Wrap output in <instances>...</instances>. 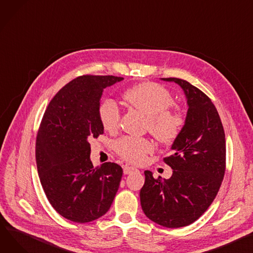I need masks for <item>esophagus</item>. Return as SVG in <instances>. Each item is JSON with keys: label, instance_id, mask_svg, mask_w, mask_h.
I'll use <instances>...</instances> for the list:
<instances>
[{"label": "esophagus", "instance_id": "esophagus-1", "mask_svg": "<svg viewBox=\"0 0 253 253\" xmlns=\"http://www.w3.org/2000/svg\"><path fill=\"white\" fill-rule=\"evenodd\" d=\"M133 172H138V170L135 169V168H133V167H128V166L124 167V174L125 175H129Z\"/></svg>", "mask_w": 253, "mask_h": 253}]
</instances>
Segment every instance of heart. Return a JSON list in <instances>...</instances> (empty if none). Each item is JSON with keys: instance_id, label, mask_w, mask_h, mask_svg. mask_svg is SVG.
I'll return each instance as SVG.
<instances>
[{"instance_id": "b5f03b06", "label": "heart", "mask_w": 253, "mask_h": 253, "mask_svg": "<svg viewBox=\"0 0 253 253\" xmlns=\"http://www.w3.org/2000/svg\"><path fill=\"white\" fill-rule=\"evenodd\" d=\"M122 97L131 108L146 117V129L159 142L173 143L181 134L185 121L182 115L172 107V93L158 83L144 81L127 88ZM98 120L107 131L119 127L120 110L111 100H104L97 108ZM116 153L123 159L141 164L154 151V144L146 138L123 137L115 143Z\"/></svg>"}]
</instances>
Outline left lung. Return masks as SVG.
I'll list each match as a JSON object with an SVG mask.
<instances>
[{"label":"left lung","mask_w":253,"mask_h":253,"mask_svg":"<svg viewBox=\"0 0 253 253\" xmlns=\"http://www.w3.org/2000/svg\"><path fill=\"white\" fill-rule=\"evenodd\" d=\"M174 81L187 97L188 112L173 155L164 162L173 169L170 179L154 178L145 171L140 204L145 215L167 228L185 227L210 208L220 190L226 171L225 131L211 98L188 81Z\"/></svg>","instance_id":"1"}]
</instances>
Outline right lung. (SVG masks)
I'll return each mask as SVG.
<instances>
[{"label":"right lung","instance_id":"obj_1","mask_svg":"<svg viewBox=\"0 0 253 253\" xmlns=\"http://www.w3.org/2000/svg\"><path fill=\"white\" fill-rule=\"evenodd\" d=\"M113 75H82L62 87L42 116L36 142L38 172L52 207L67 220L88 223L104 215L119 189L123 170L116 163L94 168L90 140L104 133L97 108Z\"/></svg>","mask_w":253,"mask_h":253}]
</instances>
